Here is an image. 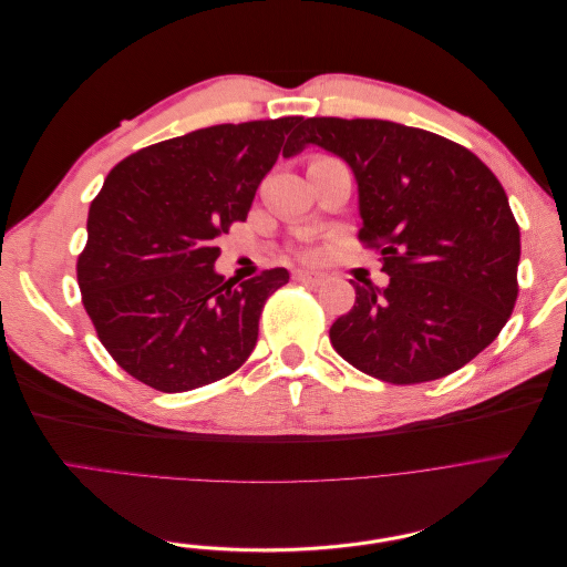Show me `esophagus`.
Returning <instances> with one entry per match:
<instances>
[{
  "instance_id": "1",
  "label": "esophagus",
  "mask_w": 567,
  "mask_h": 567,
  "mask_svg": "<svg viewBox=\"0 0 567 567\" xmlns=\"http://www.w3.org/2000/svg\"><path fill=\"white\" fill-rule=\"evenodd\" d=\"M293 279L302 281V284H310V286H319L323 281V274L310 271V269H296L293 271Z\"/></svg>"
}]
</instances>
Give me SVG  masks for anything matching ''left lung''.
Returning <instances> with one entry per match:
<instances>
[{
	"mask_svg": "<svg viewBox=\"0 0 567 567\" xmlns=\"http://www.w3.org/2000/svg\"><path fill=\"white\" fill-rule=\"evenodd\" d=\"M298 146L346 161L364 244L390 284L354 286L331 346L385 383L442 379L499 336L518 298L520 229L504 186L475 153L390 120L307 117Z\"/></svg>",
	"mask_w": 567,
	"mask_h": 567,
	"instance_id": "left-lung-1",
	"label": "left lung"
}]
</instances>
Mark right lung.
Wrapping results in <instances>:
<instances>
[{"mask_svg": "<svg viewBox=\"0 0 567 567\" xmlns=\"http://www.w3.org/2000/svg\"><path fill=\"white\" fill-rule=\"evenodd\" d=\"M300 115L215 125L120 161L90 205L78 284L99 340L161 392L215 383L255 350L284 267L236 284L215 271L217 238L246 219L257 186L302 151Z\"/></svg>", "mask_w": 567, "mask_h": 567, "instance_id": "add662e5", "label": "right lung"}]
</instances>
